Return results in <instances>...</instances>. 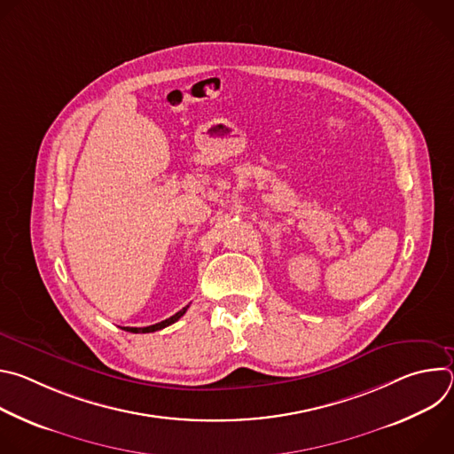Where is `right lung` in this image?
Instances as JSON below:
<instances>
[{"label": "right lung", "mask_w": 454, "mask_h": 454, "mask_svg": "<svg viewBox=\"0 0 454 454\" xmlns=\"http://www.w3.org/2000/svg\"><path fill=\"white\" fill-rule=\"evenodd\" d=\"M186 309H188V305L186 307H183L179 312H176L174 316H170V317H167V319H163V321H160V323H156V325H149V327H125L123 331H129V333H135V334H147V333H156V331H161V329H165V327H168V325H172V323H176L184 312H186Z\"/></svg>", "instance_id": "add662e5"}]
</instances>
